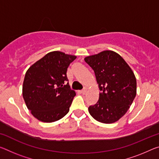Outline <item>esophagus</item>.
Segmentation results:
<instances>
[{
    "label": "esophagus",
    "mask_w": 159,
    "mask_h": 159,
    "mask_svg": "<svg viewBox=\"0 0 159 159\" xmlns=\"http://www.w3.org/2000/svg\"><path fill=\"white\" fill-rule=\"evenodd\" d=\"M86 91H87V89H85V88H84V89H83V90H81V91H80V93H82V94H84V95H85V93H86Z\"/></svg>",
    "instance_id": "esophagus-1"
}]
</instances>
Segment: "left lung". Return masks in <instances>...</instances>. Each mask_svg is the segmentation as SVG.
Returning <instances> with one entry per match:
<instances>
[{
    "label": "left lung",
    "instance_id": "1",
    "mask_svg": "<svg viewBox=\"0 0 159 159\" xmlns=\"http://www.w3.org/2000/svg\"><path fill=\"white\" fill-rule=\"evenodd\" d=\"M94 70L100 90L96 104L89 111L95 120L105 124L117 122L129 110L137 94V80L123 58L113 51H103L85 57Z\"/></svg>",
    "mask_w": 159,
    "mask_h": 159
}]
</instances>
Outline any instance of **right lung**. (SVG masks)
<instances>
[{
  "instance_id": "right-lung-1",
  "label": "right lung",
  "mask_w": 159,
  "mask_h": 159,
  "mask_svg": "<svg viewBox=\"0 0 159 159\" xmlns=\"http://www.w3.org/2000/svg\"><path fill=\"white\" fill-rule=\"evenodd\" d=\"M76 59L61 52H52L29 68L25 74L22 96L37 120L52 122L69 111L75 93L70 89L66 71Z\"/></svg>"
}]
</instances>
